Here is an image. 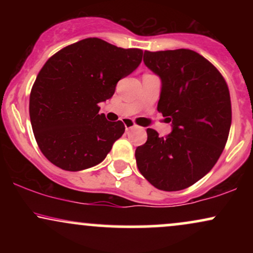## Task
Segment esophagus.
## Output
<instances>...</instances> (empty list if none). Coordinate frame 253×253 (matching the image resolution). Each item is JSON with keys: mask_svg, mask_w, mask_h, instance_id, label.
I'll return each instance as SVG.
<instances>
[{"mask_svg": "<svg viewBox=\"0 0 253 253\" xmlns=\"http://www.w3.org/2000/svg\"><path fill=\"white\" fill-rule=\"evenodd\" d=\"M124 125H125V128H126V130H129L132 128H134V127H136V125L133 123L132 120H129V119H126V120H124Z\"/></svg>", "mask_w": 253, "mask_h": 253, "instance_id": "esophagus-1", "label": "esophagus"}]
</instances>
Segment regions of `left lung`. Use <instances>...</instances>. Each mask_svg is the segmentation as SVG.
I'll list each match as a JSON object with an SVG mask.
<instances>
[{
    "instance_id": "1",
    "label": "left lung",
    "mask_w": 253,
    "mask_h": 253,
    "mask_svg": "<svg viewBox=\"0 0 253 253\" xmlns=\"http://www.w3.org/2000/svg\"><path fill=\"white\" fill-rule=\"evenodd\" d=\"M144 63L161 77L157 109L171 121L172 132L163 138L147 128L146 143L135 150L136 165L157 189H185L210 172L227 143V83L213 64L187 48L145 51Z\"/></svg>"
}]
</instances>
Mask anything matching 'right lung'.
<instances>
[{"instance_id": "1", "label": "right lung", "mask_w": 253, "mask_h": 253, "mask_svg": "<svg viewBox=\"0 0 253 253\" xmlns=\"http://www.w3.org/2000/svg\"><path fill=\"white\" fill-rule=\"evenodd\" d=\"M143 50L86 38L58 51L31 90L30 118L38 146L56 167L81 171L106 158L124 134L121 121L98 114L121 78L141 63Z\"/></svg>"}]
</instances>
